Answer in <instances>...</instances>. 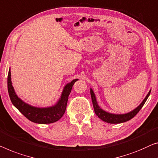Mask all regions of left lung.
<instances>
[{
  "label": "left lung",
  "instance_id": "8db88e82",
  "mask_svg": "<svg viewBox=\"0 0 158 158\" xmlns=\"http://www.w3.org/2000/svg\"><path fill=\"white\" fill-rule=\"evenodd\" d=\"M150 91H151V90L148 92V95L146 96V97L144 98V100L143 101V102L133 110L128 113V114H110V113L106 112L105 110H103L101 109L99 106L98 105L97 102H96L95 94H94L93 90L91 89H90L91 100H92L94 109V111H95V114H96V116L99 118L102 119V121L109 123H123V122L128 121L131 118H133L135 116L138 112H139V110L142 109L143 105L145 104V102L147 101L148 96H150Z\"/></svg>",
  "mask_w": 158,
  "mask_h": 158
}]
</instances>
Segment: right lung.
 I'll list each match as a JSON object with an SVG mask.
<instances>
[{"mask_svg":"<svg viewBox=\"0 0 158 158\" xmlns=\"http://www.w3.org/2000/svg\"><path fill=\"white\" fill-rule=\"evenodd\" d=\"M10 76V69H9L8 75V90L12 103L28 120L40 124L55 123L62 117L67 108L68 97L71 92L72 86L78 80L77 79L72 80L70 83L67 84L64 86L61 98L56 105L48 108H37L27 104L18 98L12 85Z\"/></svg>","mask_w":158,"mask_h":158,"instance_id":"add662e5","label":"right lung"}]
</instances>
